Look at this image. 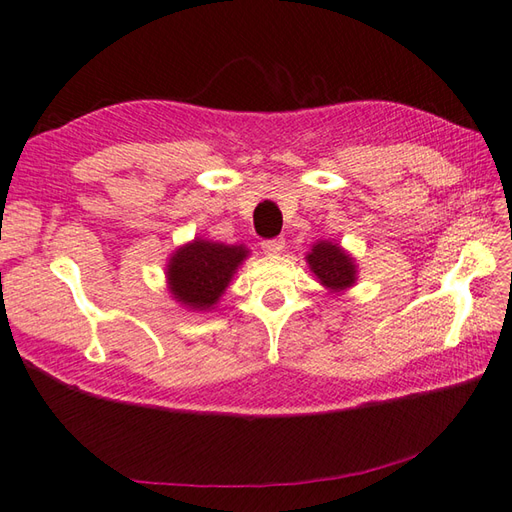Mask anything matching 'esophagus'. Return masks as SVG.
Returning a JSON list of instances; mask_svg holds the SVG:
<instances>
[{
	"label": "esophagus",
	"instance_id": "obj_1",
	"mask_svg": "<svg viewBox=\"0 0 512 512\" xmlns=\"http://www.w3.org/2000/svg\"><path fill=\"white\" fill-rule=\"evenodd\" d=\"M262 250L266 255H279L284 250V239H266V242H262Z\"/></svg>",
	"mask_w": 512,
	"mask_h": 512
}]
</instances>
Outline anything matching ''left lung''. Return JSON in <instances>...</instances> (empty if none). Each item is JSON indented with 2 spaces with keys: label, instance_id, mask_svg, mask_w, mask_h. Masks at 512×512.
<instances>
[{
  "label": "left lung",
  "instance_id": "obj_1",
  "mask_svg": "<svg viewBox=\"0 0 512 512\" xmlns=\"http://www.w3.org/2000/svg\"><path fill=\"white\" fill-rule=\"evenodd\" d=\"M306 264L330 295H342L357 284L355 257L339 244L328 242V239H319L310 246L306 253Z\"/></svg>",
  "mask_w": 512,
  "mask_h": 512
}]
</instances>
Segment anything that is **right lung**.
I'll use <instances>...</instances> for the list:
<instances>
[{
    "instance_id": "1",
    "label": "right lung",
    "mask_w": 512,
    "mask_h": 512,
    "mask_svg": "<svg viewBox=\"0 0 512 512\" xmlns=\"http://www.w3.org/2000/svg\"><path fill=\"white\" fill-rule=\"evenodd\" d=\"M250 255L244 244H222L195 237L175 248L166 264V288L179 306L210 313Z\"/></svg>"
}]
</instances>
